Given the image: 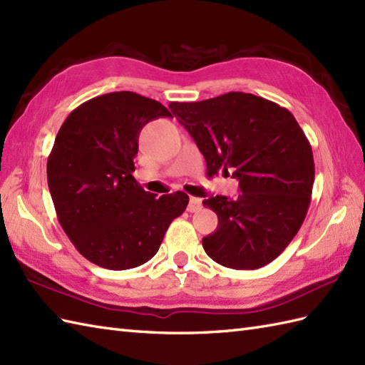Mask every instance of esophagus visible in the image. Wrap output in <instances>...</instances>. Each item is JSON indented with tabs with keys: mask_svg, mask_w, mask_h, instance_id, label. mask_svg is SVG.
Listing matches in <instances>:
<instances>
[{
	"mask_svg": "<svg viewBox=\"0 0 365 365\" xmlns=\"http://www.w3.org/2000/svg\"><path fill=\"white\" fill-rule=\"evenodd\" d=\"M202 208V200L199 197H191L190 203H188V211L190 213H196Z\"/></svg>",
	"mask_w": 365,
	"mask_h": 365,
	"instance_id": "1",
	"label": "esophagus"
}]
</instances>
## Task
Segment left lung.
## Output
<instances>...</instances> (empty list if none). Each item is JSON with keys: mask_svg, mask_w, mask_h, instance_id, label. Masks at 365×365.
I'll return each instance as SVG.
<instances>
[{"mask_svg": "<svg viewBox=\"0 0 365 365\" xmlns=\"http://www.w3.org/2000/svg\"><path fill=\"white\" fill-rule=\"evenodd\" d=\"M169 108L205 157L207 174L232 173L240 180L236 199L203 200L219 219L216 232L202 240L207 255L238 270L269 264L309 208L314 158L302 127L287 108L242 91Z\"/></svg>", "mask_w": 365, "mask_h": 365, "instance_id": "obj_1", "label": "left lung"}]
</instances>
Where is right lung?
Returning a JSON list of instances; mask_svg holds the SVG:
<instances>
[{
	"mask_svg": "<svg viewBox=\"0 0 365 365\" xmlns=\"http://www.w3.org/2000/svg\"><path fill=\"white\" fill-rule=\"evenodd\" d=\"M171 116L158 101L133 91L96 96L68 115L48 157L57 219L83 258L110 270L144 264L190 197L155 194L135 180L133 158L144 125Z\"/></svg>",
	"mask_w": 365,
	"mask_h": 365,
	"instance_id": "1",
	"label": "right lung"
}]
</instances>
